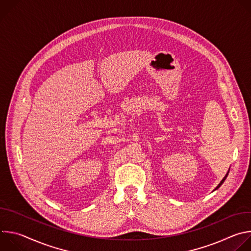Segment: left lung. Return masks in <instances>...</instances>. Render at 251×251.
<instances>
[{"mask_svg": "<svg viewBox=\"0 0 251 251\" xmlns=\"http://www.w3.org/2000/svg\"><path fill=\"white\" fill-rule=\"evenodd\" d=\"M227 175H228V173H227V174H226V176H225V177H224V178H223V181H222V182H221V183H220V185H219V186H218V187H217V189H219V188H220V187H221V186H222V185H223V184H224V182H225V181H226V176H227Z\"/></svg>", "mask_w": 251, "mask_h": 251, "instance_id": "8db88e82", "label": "left lung"}]
</instances>
